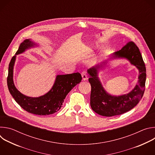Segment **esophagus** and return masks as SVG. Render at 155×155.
<instances>
[{"mask_svg": "<svg viewBox=\"0 0 155 155\" xmlns=\"http://www.w3.org/2000/svg\"><path fill=\"white\" fill-rule=\"evenodd\" d=\"M81 76H82V78H83V80L84 81L86 80V79H87V74H86V71H83L81 72Z\"/></svg>", "mask_w": 155, "mask_h": 155, "instance_id": "esophagus-1", "label": "esophagus"}]
</instances>
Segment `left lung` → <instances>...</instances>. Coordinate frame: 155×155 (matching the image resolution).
<instances>
[{"label": "left lung", "mask_w": 155, "mask_h": 155, "mask_svg": "<svg viewBox=\"0 0 155 155\" xmlns=\"http://www.w3.org/2000/svg\"><path fill=\"white\" fill-rule=\"evenodd\" d=\"M125 58L135 65L139 72L138 82L130 92L121 96H112L105 90L98 77V71L101 70L107 61L91 69L89 82L91 86L90 105L93 111L104 117H113L126 113L133 108L142 99L146 81V68L139 48L133 41H129L120 50L115 52L110 59Z\"/></svg>", "instance_id": "8db88e82"}]
</instances>
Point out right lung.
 <instances>
[{"instance_id":"add662e5","label":"right lung","mask_w":155,"mask_h":155,"mask_svg":"<svg viewBox=\"0 0 155 155\" xmlns=\"http://www.w3.org/2000/svg\"><path fill=\"white\" fill-rule=\"evenodd\" d=\"M36 44L30 39H26L21 43L16 55L23 53ZM16 55L13 56L9 64L7 85L8 90L15 101L26 111L38 115H49L57 112L62 107V103L73 87L81 81L80 73H74L56 76L51 89L45 94L38 97H31L21 93L13 83V67Z\"/></svg>"}]
</instances>
